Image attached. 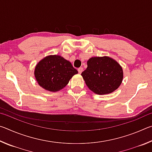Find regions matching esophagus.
<instances>
[{
  "label": "esophagus",
  "mask_w": 152,
  "mask_h": 152,
  "mask_svg": "<svg viewBox=\"0 0 152 152\" xmlns=\"http://www.w3.org/2000/svg\"><path fill=\"white\" fill-rule=\"evenodd\" d=\"M78 72H79V74H81L82 72V71H83V68H79L78 69Z\"/></svg>",
  "instance_id": "1"
}]
</instances>
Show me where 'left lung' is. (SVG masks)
<instances>
[{
  "label": "left lung",
  "instance_id": "1",
  "mask_svg": "<svg viewBox=\"0 0 152 152\" xmlns=\"http://www.w3.org/2000/svg\"><path fill=\"white\" fill-rule=\"evenodd\" d=\"M81 75L91 91L103 95L119 88L123 81V71L114 59L108 56L92 57L87 61V68Z\"/></svg>",
  "mask_w": 152,
  "mask_h": 152
}]
</instances>
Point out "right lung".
Masks as SVG:
<instances>
[{
  "mask_svg": "<svg viewBox=\"0 0 152 152\" xmlns=\"http://www.w3.org/2000/svg\"><path fill=\"white\" fill-rule=\"evenodd\" d=\"M78 71L70 61L59 55H50L37 64L35 78L39 85L46 91L58 92L68 84Z\"/></svg>",
  "mask_w": 152,
  "mask_h": 152,
  "instance_id": "right-lung-1",
  "label": "right lung"
}]
</instances>
